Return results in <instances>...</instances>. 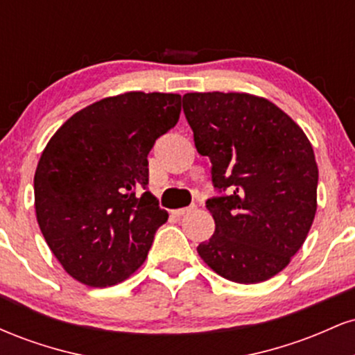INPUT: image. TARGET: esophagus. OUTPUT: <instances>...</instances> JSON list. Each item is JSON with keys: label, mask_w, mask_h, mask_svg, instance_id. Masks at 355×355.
Instances as JSON below:
<instances>
[{"label": "esophagus", "mask_w": 355, "mask_h": 355, "mask_svg": "<svg viewBox=\"0 0 355 355\" xmlns=\"http://www.w3.org/2000/svg\"><path fill=\"white\" fill-rule=\"evenodd\" d=\"M191 210H195V205H190V207H187V209H178V210H173L172 214L175 215V217H183V215H185V214H189V211H191Z\"/></svg>", "instance_id": "34e87169"}]
</instances>
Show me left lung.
I'll return each mask as SVG.
<instances>
[{
  "mask_svg": "<svg viewBox=\"0 0 355 355\" xmlns=\"http://www.w3.org/2000/svg\"><path fill=\"white\" fill-rule=\"evenodd\" d=\"M183 113L220 193L205 203L215 234L198 255L232 282L270 279L302 247L315 217L311 141L287 113L248 93H187Z\"/></svg>",
  "mask_w": 355,
  "mask_h": 355,
  "instance_id": "left-lung-1",
  "label": "left lung"
}]
</instances>
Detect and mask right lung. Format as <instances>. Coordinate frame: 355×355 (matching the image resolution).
Listing matches in <instances>:
<instances>
[{
	"label": "right lung",
	"mask_w": 355,
	"mask_h": 355,
	"mask_svg": "<svg viewBox=\"0 0 355 355\" xmlns=\"http://www.w3.org/2000/svg\"><path fill=\"white\" fill-rule=\"evenodd\" d=\"M182 96L130 92L80 110L43 150L38 225L64 270L89 287L125 280L168 218L148 187V153L177 125Z\"/></svg>",
	"instance_id": "add662e5"
}]
</instances>
